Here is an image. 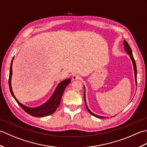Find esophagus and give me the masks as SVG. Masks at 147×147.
I'll list each match as a JSON object with an SVG mask.
<instances>
[{"instance_id":"obj_1","label":"esophagus","mask_w":147,"mask_h":147,"mask_svg":"<svg viewBox=\"0 0 147 147\" xmlns=\"http://www.w3.org/2000/svg\"><path fill=\"white\" fill-rule=\"evenodd\" d=\"M72 80H81V77L79 75H76V74H73V75L72 76Z\"/></svg>"}]
</instances>
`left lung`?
<instances>
[{"mask_svg": "<svg viewBox=\"0 0 147 147\" xmlns=\"http://www.w3.org/2000/svg\"><path fill=\"white\" fill-rule=\"evenodd\" d=\"M124 49H125L126 52L130 55V58L131 59L132 62L133 64V67H134V72H135V81H136V85H137V78H136V76H137V70H136V62L135 59H134L133 57V55L132 54V51H131V49L130 46L129 45L128 43H127L125 40H124ZM84 100H85V105H86V109L88 110V111L90 112V114H91L92 115H93V116H95L96 117H98V118H105V117H103V116H99V115H96L95 114L92 113V112L89 110V109L87 107V105H86V99H85V91L84 92Z\"/></svg>", "mask_w": 147, "mask_h": 147, "instance_id": "obj_1", "label": "left lung"}]
</instances>
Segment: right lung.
I'll list each match as a JSON object with an SVG mask.
<instances>
[{
	"mask_svg": "<svg viewBox=\"0 0 147 147\" xmlns=\"http://www.w3.org/2000/svg\"><path fill=\"white\" fill-rule=\"evenodd\" d=\"M13 60V59H12ZM12 61L10 67V72H9V90L12 96L14 98L16 101L17 102L18 105L25 111L26 113L32 115L34 117H44L47 116V115H51L53 113H54L56 109H57L59 105H60L61 100L62 98V96L63 95V93L64 90L66 88V86L70 83L71 80L70 79H66L59 84L57 85V88H56L54 93L51 97L49 100L45 103L44 104L39 106L38 107L35 108H30L26 106L21 104V103L19 102L18 100L16 98L15 96L14 95V93L12 92V87H11V76H12Z\"/></svg>",
	"mask_w": 147,
	"mask_h": 147,
	"instance_id": "add662e5",
	"label": "right lung"
}]
</instances>
